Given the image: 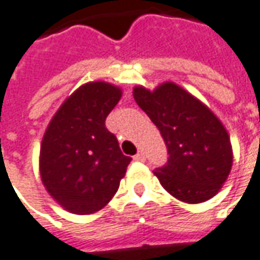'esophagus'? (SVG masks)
<instances>
[{
  "mask_svg": "<svg viewBox=\"0 0 260 260\" xmlns=\"http://www.w3.org/2000/svg\"><path fill=\"white\" fill-rule=\"evenodd\" d=\"M134 159L139 160V162H145V153L141 151V152H138L135 156H134Z\"/></svg>",
  "mask_w": 260,
  "mask_h": 260,
  "instance_id": "34e87169",
  "label": "esophagus"
}]
</instances>
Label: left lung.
Listing matches in <instances>:
<instances>
[{
  "mask_svg": "<svg viewBox=\"0 0 260 260\" xmlns=\"http://www.w3.org/2000/svg\"><path fill=\"white\" fill-rule=\"evenodd\" d=\"M132 93L167 144V165L153 171L164 189L186 204L215 197L234 164L231 138L220 119L202 101L171 81L153 91L138 85Z\"/></svg>",
  "mask_w": 260,
  "mask_h": 260,
  "instance_id": "left-lung-1",
  "label": "left lung"
}]
</instances>
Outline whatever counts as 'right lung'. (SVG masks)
<instances>
[{
    "label": "right lung",
    "mask_w": 260,
    "mask_h": 260,
    "mask_svg": "<svg viewBox=\"0 0 260 260\" xmlns=\"http://www.w3.org/2000/svg\"><path fill=\"white\" fill-rule=\"evenodd\" d=\"M122 96L105 81L81 85L71 93L45 129L40 175L45 189L65 211L91 215L114 198L131 158L121 152L105 119Z\"/></svg>",
    "instance_id": "obj_1"
}]
</instances>
